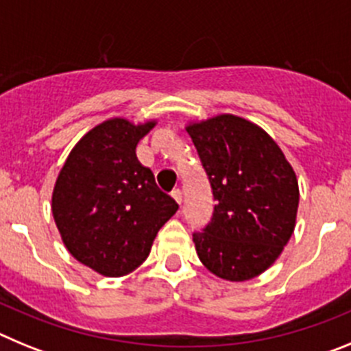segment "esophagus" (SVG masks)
I'll return each mask as SVG.
<instances>
[{
    "mask_svg": "<svg viewBox=\"0 0 351 351\" xmlns=\"http://www.w3.org/2000/svg\"><path fill=\"white\" fill-rule=\"evenodd\" d=\"M170 195H172L173 200H176V202H178L179 206H181V202H182V193H181V190H179V188H178V190H173Z\"/></svg>",
    "mask_w": 351,
    "mask_h": 351,
    "instance_id": "1",
    "label": "esophagus"
}]
</instances>
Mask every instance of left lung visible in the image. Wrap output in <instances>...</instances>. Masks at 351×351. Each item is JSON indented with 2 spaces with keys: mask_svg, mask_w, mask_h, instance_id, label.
Wrapping results in <instances>:
<instances>
[{
  "mask_svg": "<svg viewBox=\"0 0 351 351\" xmlns=\"http://www.w3.org/2000/svg\"><path fill=\"white\" fill-rule=\"evenodd\" d=\"M216 200L195 232L204 267L226 281L253 280L281 255L295 228L299 182L280 145L258 125L219 114L186 125Z\"/></svg>",
  "mask_w": 351,
  "mask_h": 351,
  "instance_id": "8db88e82",
  "label": "left lung"
}]
</instances>
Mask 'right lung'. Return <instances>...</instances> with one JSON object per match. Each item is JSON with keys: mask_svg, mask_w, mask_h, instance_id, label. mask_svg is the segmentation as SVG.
Returning <instances> with one entry per match:
<instances>
[{"mask_svg": "<svg viewBox=\"0 0 351 351\" xmlns=\"http://www.w3.org/2000/svg\"><path fill=\"white\" fill-rule=\"evenodd\" d=\"M154 126V119L104 121L77 142L56 179L52 216L61 241L77 262L101 276L135 271L179 209L135 153Z\"/></svg>", "mask_w": 351, "mask_h": 351, "instance_id": "right-lung-1", "label": "right lung"}]
</instances>
